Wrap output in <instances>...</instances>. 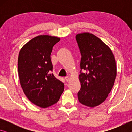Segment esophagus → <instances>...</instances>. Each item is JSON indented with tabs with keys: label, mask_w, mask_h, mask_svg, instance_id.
Returning <instances> with one entry per match:
<instances>
[{
	"label": "esophagus",
	"mask_w": 132,
	"mask_h": 132,
	"mask_svg": "<svg viewBox=\"0 0 132 132\" xmlns=\"http://www.w3.org/2000/svg\"><path fill=\"white\" fill-rule=\"evenodd\" d=\"M69 79H70V77H69V76H68L65 77V80H66V81H69Z\"/></svg>",
	"instance_id": "1"
}]
</instances>
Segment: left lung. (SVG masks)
Segmentation results:
<instances>
[{
  "label": "left lung",
  "instance_id": "left-lung-1",
  "mask_svg": "<svg viewBox=\"0 0 132 132\" xmlns=\"http://www.w3.org/2000/svg\"><path fill=\"white\" fill-rule=\"evenodd\" d=\"M81 55L78 100L84 105L94 107L106 100L117 76L115 57L106 45L94 35L84 32L76 36ZM86 70L84 73L82 70Z\"/></svg>",
  "mask_w": 132,
  "mask_h": 132
}]
</instances>
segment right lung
<instances>
[{
  "label": "right lung",
  "mask_w": 132,
  "mask_h": 132,
  "mask_svg": "<svg viewBox=\"0 0 132 132\" xmlns=\"http://www.w3.org/2000/svg\"><path fill=\"white\" fill-rule=\"evenodd\" d=\"M60 38L39 35L30 40L19 52L18 72L26 97L33 104L46 108L59 101L64 90L63 82L52 73L51 53Z\"/></svg>",
  "instance_id": "obj_1"
}]
</instances>
